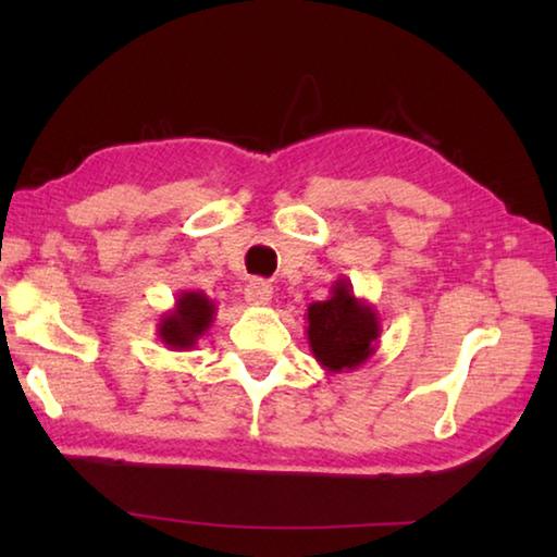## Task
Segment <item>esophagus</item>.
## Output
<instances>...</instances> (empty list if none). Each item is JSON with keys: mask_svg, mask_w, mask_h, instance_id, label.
<instances>
[{"mask_svg": "<svg viewBox=\"0 0 557 557\" xmlns=\"http://www.w3.org/2000/svg\"><path fill=\"white\" fill-rule=\"evenodd\" d=\"M270 299H272V287L265 280H250L248 285H245V301H248V305L265 307L270 305Z\"/></svg>", "mask_w": 557, "mask_h": 557, "instance_id": "1", "label": "esophagus"}]
</instances>
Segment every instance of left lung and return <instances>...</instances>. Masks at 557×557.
<instances>
[{
    "label": "left lung",
    "mask_w": 557,
    "mask_h": 557,
    "mask_svg": "<svg viewBox=\"0 0 557 557\" xmlns=\"http://www.w3.org/2000/svg\"><path fill=\"white\" fill-rule=\"evenodd\" d=\"M381 317L371 301L354 295L351 282L338 277L332 297L307 307V342L329 373H348L363 366L379 348Z\"/></svg>",
    "instance_id": "8db88e82"
}]
</instances>
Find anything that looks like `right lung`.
<instances>
[{
    "instance_id": "right-lung-1",
    "label": "right lung",
    "mask_w": 557,
    "mask_h": 557,
    "mask_svg": "<svg viewBox=\"0 0 557 557\" xmlns=\"http://www.w3.org/2000/svg\"><path fill=\"white\" fill-rule=\"evenodd\" d=\"M215 319V301L199 289H184L176 295L172 309H166L157 324V336L172 351H191Z\"/></svg>"
}]
</instances>
